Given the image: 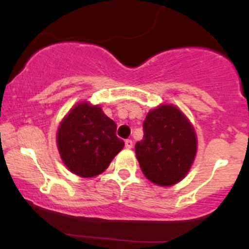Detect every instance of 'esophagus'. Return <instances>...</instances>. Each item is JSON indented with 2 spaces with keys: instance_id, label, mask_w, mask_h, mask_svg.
Masks as SVG:
<instances>
[{
  "instance_id": "34e87169",
  "label": "esophagus",
  "mask_w": 249,
  "mask_h": 249,
  "mask_svg": "<svg viewBox=\"0 0 249 249\" xmlns=\"http://www.w3.org/2000/svg\"><path fill=\"white\" fill-rule=\"evenodd\" d=\"M132 146H133L132 141H131V139H126V141H125V147H126L127 150H130V148H132Z\"/></svg>"
}]
</instances>
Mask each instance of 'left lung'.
Masks as SVG:
<instances>
[{"instance_id":"8db88e82","label":"left lung","mask_w":249,"mask_h":249,"mask_svg":"<svg viewBox=\"0 0 249 249\" xmlns=\"http://www.w3.org/2000/svg\"><path fill=\"white\" fill-rule=\"evenodd\" d=\"M144 138L134 150L144 176L159 186L181 181L192 166L198 148L193 125L173 104L148 111L142 123Z\"/></svg>"}]
</instances>
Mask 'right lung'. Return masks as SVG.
I'll return each instance as SVG.
<instances>
[{"instance_id": "obj_1", "label": "right lung", "mask_w": 249, "mask_h": 249, "mask_svg": "<svg viewBox=\"0 0 249 249\" xmlns=\"http://www.w3.org/2000/svg\"><path fill=\"white\" fill-rule=\"evenodd\" d=\"M117 125L99 105L77 103L59 123L57 148L70 172L92 178L104 172L124 147Z\"/></svg>"}]
</instances>
